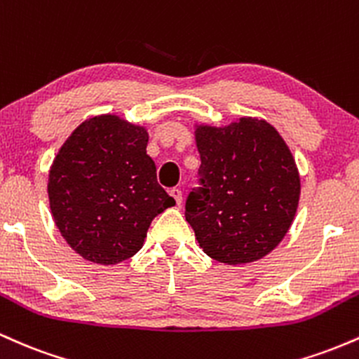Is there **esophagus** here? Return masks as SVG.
I'll return each mask as SVG.
<instances>
[{"label": "esophagus", "mask_w": 359, "mask_h": 359, "mask_svg": "<svg viewBox=\"0 0 359 359\" xmlns=\"http://www.w3.org/2000/svg\"><path fill=\"white\" fill-rule=\"evenodd\" d=\"M168 194H170V196L174 197V199H175V204H177V205L182 204V191H180V189H177V187L170 189V192H168Z\"/></svg>", "instance_id": "1"}]
</instances>
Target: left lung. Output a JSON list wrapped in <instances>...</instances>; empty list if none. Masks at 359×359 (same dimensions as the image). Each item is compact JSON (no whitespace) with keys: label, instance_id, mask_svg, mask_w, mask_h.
<instances>
[{"label":"left lung","instance_id":"1","mask_svg":"<svg viewBox=\"0 0 359 359\" xmlns=\"http://www.w3.org/2000/svg\"><path fill=\"white\" fill-rule=\"evenodd\" d=\"M197 185L185 219L205 255L228 265L269 255L283 240L300 196L297 165L278 131L257 118L199 126Z\"/></svg>","mask_w":359,"mask_h":359}]
</instances>
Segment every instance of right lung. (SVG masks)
<instances>
[{"label":"right lung","instance_id":"add662e5","mask_svg":"<svg viewBox=\"0 0 359 359\" xmlns=\"http://www.w3.org/2000/svg\"><path fill=\"white\" fill-rule=\"evenodd\" d=\"M148 133L104 114L74 130L53 160L48 201L57 228L89 262L114 265L142 248L150 222L175 201L156 182Z\"/></svg>","mask_w":359,"mask_h":359}]
</instances>
